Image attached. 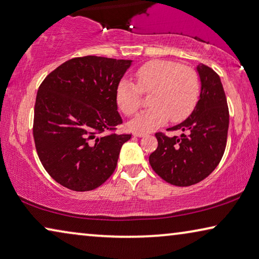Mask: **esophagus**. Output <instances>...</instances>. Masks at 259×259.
Masks as SVG:
<instances>
[{
  "label": "esophagus",
  "mask_w": 259,
  "mask_h": 259,
  "mask_svg": "<svg viewBox=\"0 0 259 259\" xmlns=\"http://www.w3.org/2000/svg\"><path fill=\"white\" fill-rule=\"evenodd\" d=\"M134 136L135 137H143V136H145V134L141 133V131H136V133H134Z\"/></svg>",
  "instance_id": "esophagus-1"
}]
</instances>
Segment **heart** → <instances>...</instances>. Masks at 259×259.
<instances>
[{
	"label": "heart",
	"instance_id": "b5f03b06",
	"mask_svg": "<svg viewBox=\"0 0 259 259\" xmlns=\"http://www.w3.org/2000/svg\"><path fill=\"white\" fill-rule=\"evenodd\" d=\"M137 85L122 79L116 87V102L125 115L141 107V92L151 93L149 105L129 123L133 130L150 131L164 125L169 118L180 122L195 108L200 94L199 76L190 67L171 60H151L136 71Z\"/></svg>",
	"mask_w": 259,
	"mask_h": 259
}]
</instances>
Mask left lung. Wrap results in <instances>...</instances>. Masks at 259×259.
Here are the masks:
<instances>
[{"label": "left lung", "mask_w": 259, "mask_h": 259, "mask_svg": "<svg viewBox=\"0 0 259 259\" xmlns=\"http://www.w3.org/2000/svg\"><path fill=\"white\" fill-rule=\"evenodd\" d=\"M199 101L192 114L171 130L180 137L156 134L158 148L149 157L153 171L176 186H191L207 178L225 153L229 110L220 76L203 64L196 66Z\"/></svg>", "instance_id": "obj_1"}]
</instances>
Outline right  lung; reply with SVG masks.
Instances as JSON below:
<instances>
[{
	"label": "right lung",
	"instance_id": "obj_1",
	"mask_svg": "<svg viewBox=\"0 0 259 259\" xmlns=\"http://www.w3.org/2000/svg\"><path fill=\"white\" fill-rule=\"evenodd\" d=\"M133 60L73 58L46 76L34 105L33 138L44 168L57 183L92 191L113 175L131 135L106 134L122 123L116 87Z\"/></svg>",
	"mask_w": 259,
	"mask_h": 259
}]
</instances>
